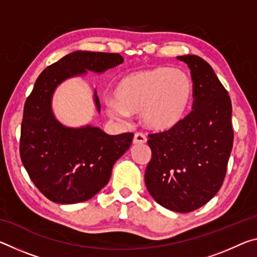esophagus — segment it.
<instances>
[{
    "instance_id": "1",
    "label": "esophagus",
    "mask_w": 257,
    "mask_h": 257,
    "mask_svg": "<svg viewBox=\"0 0 257 257\" xmlns=\"http://www.w3.org/2000/svg\"><path fill=\"white\" fill-rule=\"evenodd\" d=\"M146 142H147V139H146L144 135L139 134V133L135 134L134 139H133V144L134 145H143V144H146Z\"/></svg>"
}]
</instances>
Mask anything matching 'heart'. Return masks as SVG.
<instances>
[{"mask_svg": "<svg viewBox=\"0 0 257 257\" xmlns=\"http://www.w3.org/2000/svg\"><path fill=\"white\" fill-rule=\"evenodd\" d=\"M193 93V82L187 73L170 67H155L121 78L113 89L114 101H107L106 108L118 116L141 113L147 129L165 133L185 119Z\"/></svg>", "mask_w": 257, "mask_h": 257, "instance_id": "obj_1", "label": "heart"}]
</instances>
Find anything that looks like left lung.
<instances>
[{"mask_svg": "<svg viewBox=\"0 0 257 257\" xmlns=\"http://www.w3.org/2000/svg\"><path fill=\"white\" fill-rule=\"evenodd\" d=\"M177 59L190 69L193 111L172 130L150 135L145 184L160 205L188 213L205 205L222 186L233 144L232 106L205 60L191 54Z\"/></svg>", "mask_w": 257, "mask_h": 257, "instance_id": "8db88e82", "label": "left lung"}]
</instances>
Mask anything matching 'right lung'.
<instances>
[{"label": "right lung", "mask_w": 257, "mask_h": 257, "mask_svg": "<svg viewBox=\"0 0 257 257\" xmlns=\"http://www.w3.org/2000/svg\"><path fill=\"white\" fill-rule=\"evenodd\" d=\"M122 62L118 53L76 51L47 67L35 82L24 107L20 158L30 179L50 201L76 204L95 196L134 138L132 133L111 136L90 124H62L52 108L55 89L70 78L87 71L103 73ZM93 98L99 113L96 90Z\"/></svg>", "instance_id": "add662e5"}]
</instances>
